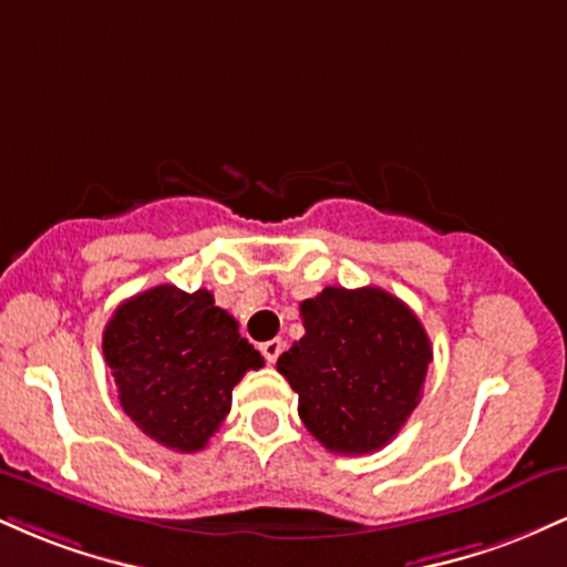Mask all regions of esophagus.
Returning a JSON list of instances; mask_svg holds the SVG:
<instances>
[{
  "label": "esophagus",
  "instance_id": "1",
  "mask_svg": "<svg viewBox=\"0 0 567 567\" xmlns=\"http://www.w3.org/2000/svg\"><path fill=\"white\" fill-rule=\"evenodd\" d=\"M261 354L266 357V362H269V365H275V362L279 360V354H282V341H279V338L264 341L261 343Z\"/></svg>",
  "mask_w": 567,
  "mask_h": 567
}]
</instances>
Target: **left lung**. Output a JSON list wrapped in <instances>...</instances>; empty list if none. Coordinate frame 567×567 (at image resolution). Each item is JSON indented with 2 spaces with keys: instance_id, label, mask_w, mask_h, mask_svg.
<instances>
[{
  "instance_id": "obj_1",
  "label": "left lung",
  "mask_w": 567,
  "mask_h": 567,
  "mask_svg": "<svg viewBox=\"0 0 567 567\" xmlns=\"http://www.w3.org/2000/svg\"><path fill=\"white\" fill-rule=\"evenodd\" d=\"M306 333L277 360L303 426L328 451L375 453L421 400L432 343L419 317L381 288H324L301 303Z\"/></svg>"
}]
</instances>
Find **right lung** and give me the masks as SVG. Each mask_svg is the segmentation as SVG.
<instances>
[{
  "label": "right lung",
  "instance_id": "right-lung-1",
  "mask_svg": "<svg viewBox=\"0 0 567 567\" xmlns=\"http://www.w3.org/2000/svg\"><path fill=\"white\" fill-rule=\"evenodd\" d=\"M120 405L146 437L197 453L231 410V389L264 357L210 290L157 285L127 298L103 330Z\"/></svg>",
  "mask_w": 567,
  "mask_h": 567
}]
</instances>
